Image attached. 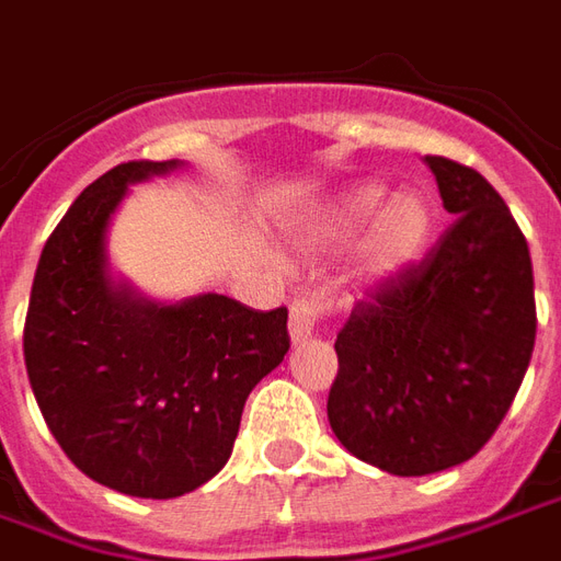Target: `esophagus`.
I'll return each mask as SVG.
<instances>
[{
	"mask_svg": "<svg viewBox=\"0 0 561 561\" xmlns=\"http://www.w3.org/2000/svg\"><path fill=\"white\" fill-rule=\"evenodd\" d=\"M324 309L328 306L321 304V297L316 294H304V297H297L291 304V321H288V330H291V342H306L312 333H316L318 318L324 316Z\"/></svg>",
	"mask_w": 561,
	"mask_h": 561,
	"instance_id": "esophagus-1",
	"label": "esophagus"
}]
</instances>
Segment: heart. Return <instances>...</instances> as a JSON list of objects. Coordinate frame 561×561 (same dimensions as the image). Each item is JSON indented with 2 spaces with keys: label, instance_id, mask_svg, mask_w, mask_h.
I'll return each mask as SVG.
<instances>
[{
  "label": "heart",
  "instance_id": "1",
  "mask_svg": "<svg viewBox=\"0 0 561 561\" xmlns=\"http://www.w3.org/2000/svg\"><path fill=\"white\" fill-rule=\"evenodd\" d=\"M435 209L417 188L390 195L388 185L360 183L345 188L318 209L306 225L304 245L312 252L354 249V282L378 288L400 279L430 249Z\"/></svg>",
  "mask_w": 561,
  "mask_h": 561
}]
</instances>
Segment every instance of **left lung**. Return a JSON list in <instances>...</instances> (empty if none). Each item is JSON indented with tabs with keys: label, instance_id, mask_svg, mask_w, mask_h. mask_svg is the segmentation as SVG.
I'll list each match as a JSON object with an SVG mask.
<instances>
[{
	"label": "left lung",
	"instance_id": "left-lung-1",
	"mask_svg": "<svg viewBox=\"0 0 561 561\" xmlns=\"http://www.w3.org/2000/svg\"><path fill=\"white\" fill-rule=\"evenodd\" d=\"M457 219L421 264L378 285L336 336L328 421L345 450L400 478L481 450L535 348L529 243L474 168L426 156Z\"/></svg>",
	"mask_w": 561,
	"mask_h": 561
}]
</instances>
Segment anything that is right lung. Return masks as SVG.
Wrapping results in <instances>:
<instances>
[{"label":"right lung","instance_id":"add662e5","mask_svg":"<svg viewBox=\"0 0 561 561\" xmlns=\"http://www.w3.org/2000/svg\"><path fill=\"white\" fill-rule=\"evenodd\" d=\"M180 164L126 161L80 192L44 243L23 328L32 393L66 457L138 499H176L221 471L245 397L291 348L285 306L156 304L114 282L111 216L128 185Z\"/></svg>","mask_w":561,"mask_h":561}]
</instances>
